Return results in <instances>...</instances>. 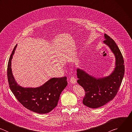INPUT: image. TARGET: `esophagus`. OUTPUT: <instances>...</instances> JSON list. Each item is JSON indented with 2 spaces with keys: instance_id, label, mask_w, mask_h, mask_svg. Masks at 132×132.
I'll return each mask as SVG.
<instances>
[{
  "instance_id": "esophagus-1",
  "label": "esophagus",
  "mask_w": 132,
  "mask_h": 132,
  "mask_svg": "<svg viewBox=\"0 0 132 132\" xmlns=\"http://www.w3.org/2000/svg\"><path fill=\"white\" fill-rule=\"evenodd\" d=\"M70 82L72 84H75L77 82V80L74 77H71L70 78Z\"/></svg>"
}]
</instances>
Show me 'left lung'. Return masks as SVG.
<instances>
[{"label": "left lung", "instance_id": "left-lung-1", "mask_svg": "<svg viewBox=\"0 0 132 132\" xmlns=\"http://www.w3.org/2000/svg\"><path fill=\"white\" fill-rule=\"evenodd\" d=\"M104 43L107 45L116 56V67L108 77L96 78L83 70L78 68L77 82L84 88L85 96L82 102L90 108L101 107L113 99L121 86L125 72L122 54L114 41L104 34Z\"/></svg>", "mask_w": 132, "mask_h": 132}]
</instances>
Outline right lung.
<instances>
[{"label":"right lung","instance_id":"add662e5","mask_svg":"<svg viewBox=\"0 0 132 132\" xmlns=\"http://www.w3.org/2000/svg\"><path fill=\"white\" fill-rule=\"evenodd\" d=\"M16 45L9 60L7 77L9 87L14 96L21 104L34 112L45 114L57 105L61 93L67 85V77L53 78L37 88H23L14 80L11 70V60Z\"/></svg>","mask_w":132,"mask_h":132}]
</instances>
